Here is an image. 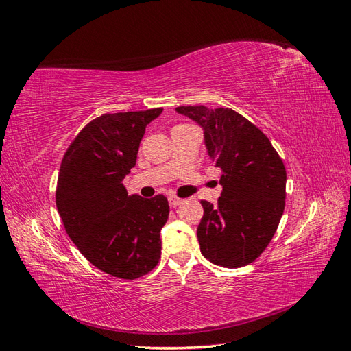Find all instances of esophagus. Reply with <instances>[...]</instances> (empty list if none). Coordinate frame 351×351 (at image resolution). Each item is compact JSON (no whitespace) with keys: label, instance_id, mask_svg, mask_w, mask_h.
I'll list each match as a JSON object with an SVG mask.
<instances>
[{"label":"esophagus","instance_id":"1","mask_svg":"<svg viewBox=\"0 0 351 351\" xmlns=\"http://www.w3.org/2000/svg\"><path fill=\"white\" fill-rule=\"evenodd\" d=\"M182 202H184V199L179 198V197H175V195H170V197H169V206L172 207V208L178 207Z\"/></svg>","mask_w":351,"mask_h":351}]
</instances>
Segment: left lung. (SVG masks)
I'll use <instances>...</instances> for the list:
<instances>
[{
  "label": "left lung",
  "mask_w": 351,
  "mask_h": 351,
  "mask_svg": "<svg viewBox=\"0 0 351 351\" xmlns=\"http://www.w3.org/2000/svg\"><path fill=\"white\" fill-rule=\"evenodd\" d=\"M176 112L204 129L208 156L222 170L217 204L202 202V254L217 266H247L265 252L284 213L282 158L269 138L232 108L181 106Z\"/></svg>",
  "instance_id": "8db88e82"
}]
</instances>
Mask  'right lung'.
Returning <instances> with one entry per match:
<instances>
[{
    "mask_svg": "<svg viewBox=\"0 0 351 351\" xmlns=\"http://www.w3.org/2000/svg\"><path fill=\"white\" fill-rule=\"evenodd\" d=\"M162 112L158 107L91 120L60 166L56 204L67 235L86 260L116 278L147 275L162 254L167 198L128 195L123 186L147 125Z\"/></svg>",
    "mask_w": 351,
    "mask_h": 351,
    "instance_id": "right-lung-1",
    "label": "right lung"
}]
</instances>
